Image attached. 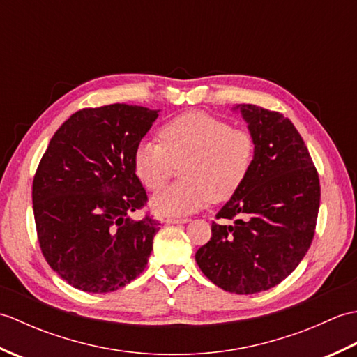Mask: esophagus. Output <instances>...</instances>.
<instances>
[{"mask_svg":"<svg viewBox=\"0 0 357 357\" xmlns=\"http://www.w3.org/2000/svg\"><path fill=\"white\" fill-rule=\"evenodd\" d=\"M165 224L169 225H174V224H185L188 222V219H184V218H165Z\"/></svg>","mask_w":357,"mask_h":357,"instance_id":"34e87169","label":"esophagus"}]
</instances>
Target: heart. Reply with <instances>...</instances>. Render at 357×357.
Returning a JSON list of instances; mask_svg holds the SVG:
<instances>
[{
  "label": "heart",
  "mask_w": 357,
  "mask_h": 357,
  "mask_svg": "<svg viewBox=\"0 0 357 357\" xmlns=\"http://www.w3.org/2000/svg\"><path fill=\"white\" fill-rule=\"evenodd\" d=\"M256 159V139L242 127L208 113L192 110L167 121L159 142L142 139L133 150L136 178L158 192L179 165L178 184L159 192L150 202L159 216H184L210 201L224 202L244 185Z\"/></svg>",
  "instance_id": "b5f03b06"
}]
</instances>
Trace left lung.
I'll return each instance as SVG.
<instances>
[{
    "mask_svg": "<svg viewBox=\"0 0 357 357\" xmlns=\"http://www.w3.org/2000/svg\"><path fill=\"white\" fill-rule=\"evenodd\" d=\"M256 139L247 181L218 211L211 238L195 257L211 282L225 291L268 290L304 259L314 236L321 185L313 159L282 113L241 104Z\"/></svg>",
    "mask_w": 357,
    "mask_h": 357,
    "instance_id": "left-lung-1",
    "label": "left lung"
}]
</instances>
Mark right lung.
Instances as JSON below:
<instances>
[{"label":"right lung","instance_id":"right-lung-1","mask_svg":"<svg viewBox=\"0 0 357 357\" xmlns=\"http://www.w3.org/2000/svg\"><path fill=\"white\" fill-rule=\"evenodd\" d=\"M156 118L158 110L128 104L82 109L44 151L32 185L38 242L78 290L115 291L146 268L159 222L130 218L147 204L132 156Z\"/></svg>","mask_w":357,"mask_h":357}]
</instances>
